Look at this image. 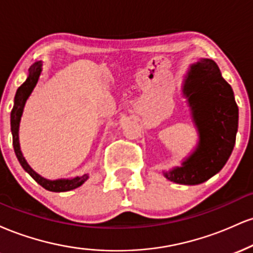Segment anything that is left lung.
I'll use <instances>...</instances> for the list:
<instances>
[{"label":"left lung","mask_w":253,"mask_h":253,"mask_svg":"<svg viewBox=\"0 0 253 253\" xmlns=\"http://www.w3.org/2000/svg\"><path fill=\"white\" fill-rule=\"evenodd\" d=\"M184 94L193 109L200 143L181 168L164 175L179 184H200L219 172L233 151L238 106L231 85L211 59H201L191 66Z\"/></svg>","instance_id":"left-lung-1"}]
</instances>
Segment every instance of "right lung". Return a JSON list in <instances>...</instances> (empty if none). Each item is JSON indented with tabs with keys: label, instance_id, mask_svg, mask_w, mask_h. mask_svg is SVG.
I'll use <instances>...</instances> for the list:
<instances>
[{
	"label": "right lung",
	"instance_id": "add662e5",
	"mask_svg": "<svg viewBox=\"0 0 253 253\" xmlns=\"http://www.w3.org/2000/svg\"><path fill=\"white\" fill-rule=\"evenodd\" d=\"M40 72H42V64L36 63L30 68V76L27 77V80L25 81L17 89L15 98H14V107L11 109L10 113V129L11 134H13V146L14 151H15V155L19 159L20 164L24 169L27 171L30 175L33 177V179L36 182L39 183L42 188L50 190V191H69L72 189H76V188L82 185L84 182L88 179V175H83L81 177H75L72 179H57V181H48V179L42 178V176L38 175L37 172H34L31 169L30 165L27 164V162L25 161L24 156H22L21 151H20V145H19V124L20 119H21L22 110H24L26 100L31 95L32 90L38 82V78L40 76Z\"/></svg>",
	"mask_w": 253,
	"mask_h": 253
}]
</instances>
